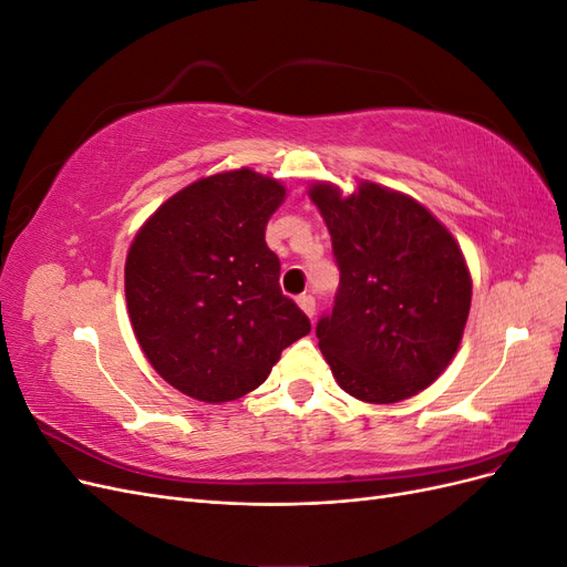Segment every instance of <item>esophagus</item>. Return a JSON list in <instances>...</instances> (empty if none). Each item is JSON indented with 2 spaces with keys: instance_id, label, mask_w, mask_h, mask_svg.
Instances as JSON below:
<instances>
[{
  "instance_id": "obj_1",
  "label": "esophagus",
  "mask_w": 567,
  "mask_h": 567,
  "mask_svg": "<svg viewBox=\"0 0 567 567\" xmlns=\"http://www.w3.org/2000/svg\"><path fill=\"white\" fill-rule=\"evenodd\" d=\"M298 307H300V310L307 315V317H315V307H317V302H315V298L312 296H300L298 298Z\"/></svg>"
}]
</instances>
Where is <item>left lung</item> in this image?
Segmentation results:
<instances>
[{
	"instance_id": "8db88e82",
	"label": "left lung",
	"mask_w": 567,
	"mask_h": 567,
	"mask_svg": "<svg viewBox=\"0 0 567 567\" xmlns=\"http://www.w3.org/2000/svg\"><path fill=\"white\" fill-rule=\"evenodd\" d=\"M310 198L340 269L333 310L317 323L321 354L357 400L414 398L466 329L473 281L458 244L419 200L373 182L350 196L319 182Z\"/></svg>"
}]
</instances>
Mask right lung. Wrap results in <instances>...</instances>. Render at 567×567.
<instances>
[{
	"mask_svg": "<svg viewBox=\"0 0 567 567\" xmlns=\"http://www.w3.org/2000/svg\"><path fill=\"white\" fill-rule=\"evenodd\" d=\"M284 198L277 179L231 169L182 188L134 236L125 262L134 336L188 398H244L312 329L281 293V262L265 241Z\"/></svg>",
	"mask_w": 567,
	"mask_h": 567,
	"instance_id": "add662e5",
	"label": "right lung"
}]
</instances>
